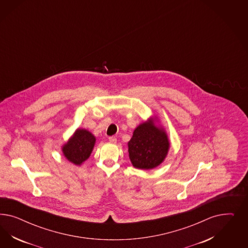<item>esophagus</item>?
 Wrapping results in <instances>:
<instances>
[{"mask_svg":"<svg viewBox=\"0 0 248 248\" xmlns=\"http://www.w3.org/2000/svg\"><path fill=\"white\" fill-rule=\"evenodd\" d=\"M108 139H109V142H110V143H116V142H117V139H116L115 137H113V136L109 137Z\"/></svg>","mask_w":248,"mask_h":248,"instance_id":"esophagus-1","label":"esophagus"}]
</instances>
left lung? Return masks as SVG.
Listing matches in <instances>:
<instances>
[{
  "instance_id": "8db88e82",
  "label": "left lung",
  "mask_w": 248,
  "mask_h": 248,
  "mask_svg": "<svg viewBox=\"0 0 248 248\" xmlns=\"http://www.w3.org/2000/svg\"><path fill=\"white\" fill-rule=\"evenodd\" d=\"M156 116L140 124L128 142L129 158L133 166L141 170H152L161 165L168 155L170 142L165 128Z\"/></svg>"
}]
</instances>
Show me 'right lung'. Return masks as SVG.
Instances as JSON below:
<instances>
[{
  "label": "right lung",
  "instance_id": "1",
  "mask_svg": "<svg viewBox=\"0 0 248 248\" xmlns=\"http://www.w3.org/2000/svg\"><path fill=\"white\" fill-rule=\"evenodd\" d=\"M95 142V136L88 130L77 128L67 142L62 145V152L69 162L81 165L90 157Z\"/></svg>",
  "mask_w": 248,
  "mask_h": 248
}]
</instances>
